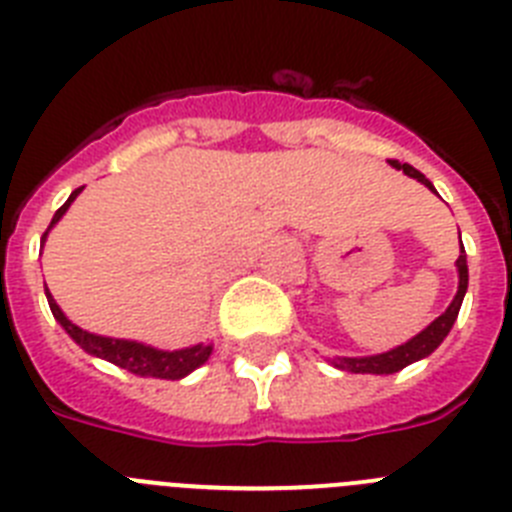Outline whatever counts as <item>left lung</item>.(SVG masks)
<instances>
[{"label": "left lung", "mask_w": 512, "mask_h": 512, "mask_svg": "<svg viewBox=\"0 0 512 512\" xmlns=\"http://www.w3.org/2000/svg\"><path fill=\"white\" fill-rule=\"evenodd\" d=\"M389 164L391 167H397V170H402L404 175L415 177L417 182H422L425 188L433 190L435 193L433 182L422 175V172H417L412 164H399L397 159H389ZM456 270H459V291H456V296H453V301L448 304V309L443 311L441 317L433 319V322H430L428 327L420 332V335H415L412 340L404 342V345H397V348H391V350H386V353H379V355H363V358H332L330 361L332 366L340 368V371H350V373H376V376H384V373H397V371H402V368L410 366V363L428 358V355L433 353V350L438 348L443 340H446V335L451 332L453 322H456V317H459L461 304H464L466 288H469V265H466L464 244H461V255H459V260H456Z\"/></svg>", "instance_id": "left-lung-1"}]
</instances>
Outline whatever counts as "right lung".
Masks as SVG:
<instances>
[{"label": "right lung", "instance_id": "1", "mask_svg": "<svg viewBox=\"0 0 512 512\" xmlns=\"http://www.w3.org/2000/svg\"><path fill=\"white\" fill-rule=\"evenodd\" d=\"M79 193H82V188L74 190V193L69 195V201H66L59 211L53 213L51 226H48L46 234H43L41 244H46L48 231L59 224L61 216L69 211V206L74 203V198H77ZM46 299L53 311V317H56V322L64 327L66 335L77 342L84 353L95 355V358H102V361H108V363H115V366L126 368V371L136 373V376H144V379L180 381L185 379L188 373H193L195 368H201L213 353V345H206V342H198V345H190V348H182V350H159L136 340L95 335V332H87L82 330V327H77V324L66 317L64 311H61V306L56 304V299L51 296V291H48V286H46Z\"/></svg>", "mask_w": 512, "mask_h": 512}]
</instances>
